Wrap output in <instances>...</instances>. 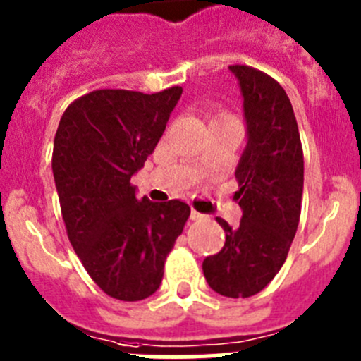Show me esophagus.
<instances>
[{"label": "esophagus", "mask_w": 361, "mask_h": 361, "mask_svg": "<svg viewBox=\"0 0 361 361\" xmlns=\"http://www.w3.org/2000/svg\"><path fill=\"white\" fill-rule=\"evenodd\" d=\"M191 220H202V219H206V216L202 215V213H199V212H195V209H191Z\"/></svg>", "instance_id": "obj_1"}]
</instances>
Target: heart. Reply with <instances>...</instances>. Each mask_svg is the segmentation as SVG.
Masks as SVG:
<instances>
[{
	"mask_svg": "<svg viewBox=\"0 0 361 361\" xmlns=\"http://www.w3.org/2000/svg\"><path fill=\"white\" fill-rule=\"evenodd\" d=\"M222 117H231L229 114H219V116L215 117V119H222Z\"/></svg>",
	"mask_w": 361,
	"mask_h": 361,
	"instance_id": "obj_1",
	"label": "heart"
}]
</instances>
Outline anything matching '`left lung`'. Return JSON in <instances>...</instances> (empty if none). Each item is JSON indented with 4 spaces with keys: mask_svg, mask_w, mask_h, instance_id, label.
Returning a JSON list of instances; mask_svg holds the SVG:
<instances>
[{
    "mask_svg": "<svg viewBox=\"0 0 361 361\" xmlns=\"http://www.w3.org/2000/svg\"><path fill=\"white\" fill-rule=\"evenodd\" d=\"M240 85L247 145L238 161V228L224 219V247L204 258L209 288L228 298L262 291L283 266L295 238L304 191V152L291 101L267 73L229 66Z\"/></svg>",
    "mask_w": 361,
    "mask_h": 361,
    "instance_id": "obj_1",
    "label": "left lung"
}]
</instances>
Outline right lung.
I'll use <instances>...</instances> for the list:
<instances>
[{
    "label": "right lung",
    "mask_w": 361,
    "mask_h": 361,
    "mask_svg": "<svg viewBox=\"0 0 361 361\" xmlns=\"http://www.w3.org/2000/svg\"><path fill=\"white\" fill-rule=\"evenodd\" d=\"M180 86L157 94L95 90L65 110L54 139L52 171L68 240L108 296L145 300L190 216L180 200L137 199L130 178L166 130Z\"/></svg>",
    "instance_id": "add662e5"
}]
</instances>
